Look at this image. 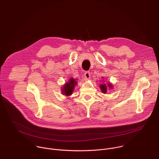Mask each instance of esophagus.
<instances>
[{"label": "esophagus", "mask_w": 159, "mask_h": 159, "mask_svg": "<svg viewBox=\"0 0 159 159\" xmlns=\"http://www.w3.org/2000/svg\"><path fill=\"white\" fill-rule=\"evenodd\" d=\"M84 77H85V78L86 80L89 79L90 77V72H89V71L85 72L84 73Z\"/></svg>", "instance_id": "1"}]
</instances>
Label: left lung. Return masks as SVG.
Instances as JSON below:
<instances>
[{
  "instance_id": "obj_1",
  "label": "left lung",
  "mask_w": 159,
  "mask_h": 159,
  "mask_svg": "<svg viewBox=\"0 0 159 159\" xmlns=\"http://www.w3.org/2000/svg\"><path fill=\"white\" fill-rule=\"evenodd\" d=\"M108 85H109V87H111V88L112 87V85H111V84H108ZM100 88H101V90H102V92L103 93H106V91H107V86H106V84H102V85H100Z\"/></svg>"
}]
</instances>
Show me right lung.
<instances>
[{"label":"right lung","instance_id":"right-lung-1","mask_svg":"<svg viewBox=\"0 0 159 159\" xmlns=\"http://www.w3.org/2000/svg\"><path fill=\"white\" fill-rule=\"evenodd\" d=\"M77 84V82L74 79H70L69 82L65 84L62 89V92L65 96H70L72 94V92L74 89L75 85Z\"/></svg>","mask_w":159,"mask_h":159}]
</instances>
